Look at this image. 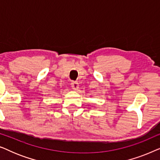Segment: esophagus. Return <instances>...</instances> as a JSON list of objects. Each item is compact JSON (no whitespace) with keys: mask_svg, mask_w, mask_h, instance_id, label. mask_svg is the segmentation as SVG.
<instances>
[{"mask_svg":"<svg viewBox=\"0 0 160 160\" xmlns=\"http://www.w3.org/2000/svg\"><path fill=\"white\" fill-rule=\"evenodd\" d=\"M71 86L73 89H77L78 88V84L77 82H71Z\"/></svg>","mask_w":160,"mask_h":160,"instance_id":"obj_1","label":"esophagus"}]
</instances>
